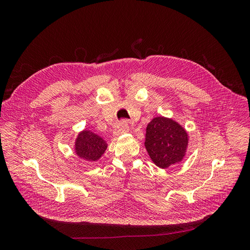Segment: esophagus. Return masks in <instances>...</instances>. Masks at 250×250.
I'll list each match as a JSON object with an SVG mask.
<instances>
[{
	"mask_svg": "<svg viewBox=\"0 0 250 250\" xmlns=\"http://www.w3.org/2000/svg\"><path fill=\"white\" fill-rule=\"evenodd\" d=\"M128 131H129V126H128L127 122H125V121H122V122L119 123L116 126L115 130H113V134H115V135H121V134L126 133Z\"/></svg>",
	"mask_w": 250,
	"mask_h": 250,
	"instance_id": "esophagus-1",
	"label": "esophagus"
}]
</instances>
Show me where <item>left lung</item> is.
Masks as SVG:
<instances>
[{
	"mask_svg": "<svg viewBox=\"0 0 250 250\" xmlns=\"http://www.w3.org/2000/svg\"><path fill=\"white\" fill-rule=\"evenodd\" d=\"M188 143L187 131L172 119L156 117L147 126L145 147L152 162L162 169L183 161Z\"/></svg>",
	"mask_w": 250,
	"mask_h": 250,
	"instance_id": "1",
	"label": "left lung"
}]
</instances>
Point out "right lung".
Instances as JSON below:
<instances>
[{"label":"right lung","mask_w":250,"mask_h":250,"mask_svg":"<svg viewBox=\"0 0 250 250\" xmlns=\"http://www.w3.org/2000/svg\"><path fill=\"white\" fill-rule=\"evenodd\" d=\"M107 148V144L90 130L81 131L75 142V152L87 162H97Z\"/></svg>","instance_id":"1"}]
</instances>
